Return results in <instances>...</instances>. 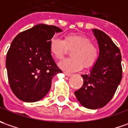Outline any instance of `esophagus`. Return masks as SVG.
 <instances>
[{
    "label": "esophagus",
    "mask_w": 128,
    "mask_h": 128,
    "mask_svg": "<svg viewBox=\"0 0 128 128\" xmlns=\"http://www.w3.org/2000/svg\"><path fill=\"white\" fill-rule=\"evenodd\" d=\"M64 74H65V76H71L72 74H69V73H67V72H64Z\"/></svg>",
    "instance_id": "esophagus-1"
}]
</instances>
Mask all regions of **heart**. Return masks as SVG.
Instances as JSON below:
<instances>
[{"label": "heart", "mask_w": 128, "mask_h": 128, "mask_svg": "<svg viewBox=\"0 0 128 128\" xmlns=\"http://www.w3.org/2000/svg\"><path fill=\"white\" fill-rule=\"evenodd\" d=\"M50 52L56 60H62L67 50H71L72 57L59 63V66L66 71L74 72L92 66L97 62L100 52L89 37L82 34H68L63 40L52 38L49 44Z\"/></svg>", "instance_id": "obj_1"}]
</instances>
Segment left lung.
Listing matches in <instances>:
<instances>
[{"mask_svg":"<svg viewBox=\"0 0 128 128\" xmlns=\"http://www.w3.org/2000/svg\"><path fill=\"white\" fill-rule=\"evenodd\" d=\"M100 49L97 61L87 74L82 86L75 91L80 104L90 109L104 106L114 97L122 79L121 54L111 38L99 29L92 30Z\"/></svg>","mask_w":128,"mask_h":128,"instance_id":"obj_1","label":"left lung"}]
</instances>
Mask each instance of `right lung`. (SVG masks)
<instances>
[{"instance_id": "1", "label": "right lung", "mask_w": 128, "mask_h": 128, "mask_svg": "<svg viewBox=\"0 0 128 128\" xmlns=\"http://www.w3.org/2000/svg\"><path fill=\"white\" fill-rule=\"evenodd\" d=\"M62 30L57 26L37 24L14 38L6 57L10 88L25 102L40 100L48 93L52 78L62 71L50 52V40Z\"/></svg>"}]
</instances>
